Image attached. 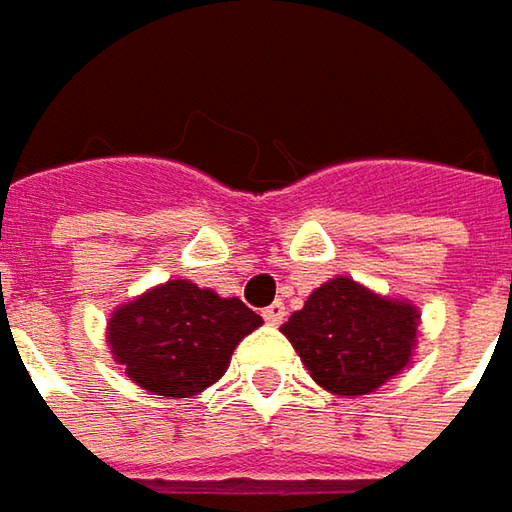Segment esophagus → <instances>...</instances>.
Instances as JSON below:
<instances>
[{"label": "esophagus", "instance_id": "34e87169", "mask_svg": "<svg viewBox=\"0 0 512 512\" xmlns=\"http://www.w3.org/2000/svg\"><path fill=\"white\" fill-rule=\"evenodd\" d=\"M262 317H265L271 326H279V323L285 320V306H282V303H274V306H268V309L262 311Z\"/></svg>", "mask_w": 512, "mask_h": 512}]
</instances>
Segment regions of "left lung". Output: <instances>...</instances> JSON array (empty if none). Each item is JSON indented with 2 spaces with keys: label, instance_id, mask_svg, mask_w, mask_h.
Instances as JSON below:
<instances>
[{
  "label": "left lung",
  "instance_id": "8db88e82",
  "mask_svg": "<svg viewBox=\"0 0 512 512\" xmlns=\"http://www.w3.org/2000/svg\"><path fill=\"white\" fill-rule=\"evenodd\" d=\"M282 335L323 390L355 399L411 367L420 341V309L411 300L376 294L349 276H332L282 323Z\"/></svg>",
  "mask_w": 512,
  "mask_h": 512
}]
</instances>
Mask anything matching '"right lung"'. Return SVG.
Listing matches in <instances>:
<instances>
[{
  "label": "right lung",
  "instance_id": "1",
  "mask_svg": "<svg viewBox=\"0 0 512 512\" xmlns=\"http://www.w3.org/2000/svg\"><path fill=\"white\" fill-rule=\"evenodd\" d=\"M262 326L238 297L168 279L107 320V347L130 382L165 399H192L230 367L233 349Z\"/></svg>",
  "mask_w": 512,
  "mask_h": 512
}]
</instances>
